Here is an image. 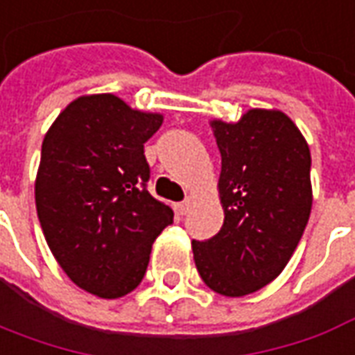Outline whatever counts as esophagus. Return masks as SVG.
Here are the masks:
<instances>
[{
  "label": "esophagus",
  "instance_id": "34e87169",
  "mask_svg": "<svg viewBox=\"0 0 355 355\" xmlns=\"http://www.w3.org/2000/svg\"><path fill=\"white\" fill-rule=\"evenodd\" d=\"M191 197H187V199H185V201H182V202H178V205H175V212H178V214H187V212H189V207H191Z\"/></svg>",
  "mask_w": 355,
  "mask_h": 355
}]
</instances>
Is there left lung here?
Wrapping results in <instances>:
<instances>
[{"label": "left lung", "instance_id": "obj_1", "mask_svg": "<svg viewBox=\"0 0 355 355\" xmlns=\"http://www.w3.org/2000/svg\"><path fill=\"white\" fill-rule=\"evenodd\" d=\"M222 156L218 195L224 224L214 238L193 241L202 282L241 297L284 270L311 214V153L280 110L253 107L236 123L210 121Z\"/></svg>", "mask_w": 355, "mask_h": 355}]
</instances>
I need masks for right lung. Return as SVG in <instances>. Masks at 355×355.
<instances>
[{
  "mask_svg": "<svg viewBox=\"0 0 355 355\" xmlns=\"http://www.w3.org/2000/svg\"><path fill=\"white\" fill-rule=\"evenodd\" d=\"M162 114L116 94H87L55 117L42 141L34 183L48 248L71 282L116 300L141 284L154 239L173 210L146 189L145 143Z\"/></svg>",
  "mask_w": 355,
  "mask_h": 355,
  "instance_id": "obj_1",
  "label": "right lung"
}]
</instances>
